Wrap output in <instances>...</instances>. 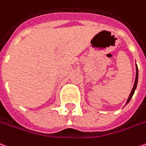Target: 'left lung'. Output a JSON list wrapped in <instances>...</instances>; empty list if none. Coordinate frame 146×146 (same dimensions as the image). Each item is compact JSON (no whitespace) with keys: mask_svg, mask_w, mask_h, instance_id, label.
<instances>
[{"mask_svg":"<svg viewBox=\"0 0 146 146\" xmlns=\"http://www.w3.org/2000/svg\"><path fill=\"white\" fill-rule=\"evenodd\" d=\"M135 68H136V74H135V83H134V85H133L132 90V91H131V93H130L129 96V98H128L127 101H126V103H125V105H127L128 103H129V101H130V100H131V99H132V96H133V94H134V93H135V89H136V86H137L138 77H139V72H138V66H137V65H135Z\"/></svg>","mask_w":146,"mask_h":146,"instance_id":"obj_1","label":"left lung"}]
</instances>
